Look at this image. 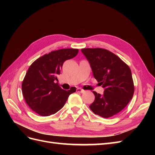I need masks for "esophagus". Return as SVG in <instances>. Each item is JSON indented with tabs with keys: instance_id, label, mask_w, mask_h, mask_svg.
Instances as JSON below:
<instances>
[{
	"instance_id": "34e87169",
	"label": "esophagus",
	"mask_w": 155,
	"mask_h": 155,
	"mask_svg": "<svg viewBox=\"0 0 155 155\" xmlns=\"http://www.w3.org/2000/svg\"><path fill=\"white\" fill-rule=\"evenodd\" d=\"M77 91H78V92H81V93H83V92H85V91H84L83 89H81V88H77Z\"/></svg>"
}]
</instances>
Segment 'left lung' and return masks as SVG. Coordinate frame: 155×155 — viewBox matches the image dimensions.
Listing matches in <instances>:
<instances>
[{
    "instance_id": "1",
    "label": "left lung",
    "mask_w": 155,
    "mask_h": 155,
    "mask_svg": "<svg viewBox=\"0 0 155 155\" xmlns=\"http://www.w3.org/2000/svg\"><path fill=\"white\" fill-rule=\"evenodd\" d=\"M94 77L105 88L103 94L93 91L95 100L91 110L108 118L122 110L132 99L134 87L130 69L118 56L104 48H83Z\"/></svg>"
}]
</instances>
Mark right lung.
Listing matches in <instances>:
<instances>
[{
	"label": "right lung",
	"instance_id": "1",
	"mask_svg": "<svg viewBox=\"0 0 155 155\" xmlns=\"http://www.w3.org/2000/svg\"><path fill=\"white\" fill-rule=\"evenodd\" d=\"M78 49L64 48L51 51L36 59L26 74L22 83V92L26 104L38 114L48 116L62 109L76 87L68 91L61 88L57 76L63 63L76 57Z\"/></svg>",
	"mask_w": 155,
	"mask_h": 155
}]
</instances>
